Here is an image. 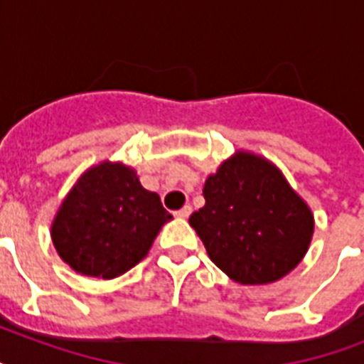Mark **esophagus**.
I'll list each match as a JSON object with an SVG mask.
<instances>
[{
  "label": "esophagus",
  "instance_id": "obj_1",
  "mask_svg": "<svg viewBox=\"0 0 364 364\" xmlns=\"http://www.w3.org/2000/svg\"><path fill=\"white\" fill-rule=\"evenodd\" d=\"M191 211H193V208H191V205H183L181 210L179 211H176V217H179V219H187L188 215H191Z\"/></svg>",
  "mask_w": 364,
  "mask_h": 364
}]
</instances>
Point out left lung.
Segmentation results:
<instances>
[{
  "instance_id": "1",
  "label": "left lung",
  "mask_w": 364,
  "mask_h": 364,
  "mask_svg": "<svg viewBox=\"0 0 364 364\" xmlns=\"http://www.w3.org/2000/svg\"><path fill=\"white\" fill-rule=\"evenodd\" d=\"M204 208L188 223L210 259L242 285L285 277L304 259L314 213L272 160L236 151L204 185Z\"/></svg>"
}]
</instances>
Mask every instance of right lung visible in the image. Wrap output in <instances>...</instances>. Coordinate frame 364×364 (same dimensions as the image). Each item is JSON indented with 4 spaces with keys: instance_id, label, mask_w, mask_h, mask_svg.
Returning a JSON list of instances; mask_svg holds the SVG:
<instances>
[{
    "instance_id": "right-lung-1",
    "label": "right lung",
    "mask_w": 364,
    "mask_h": 364,
    "mask_svg": "<svg viewBox=\"0 0 364 364\" xmlns=\"http://www.w3.org/2000/svg\"><path fill=\"white\" fill-rule=\"evenodd\" d=\"M171 215L137 171L102 160L81 173L50 225L56 253L77 274L113 279L147 257Z\"/></svg>"
}]
</instances>
